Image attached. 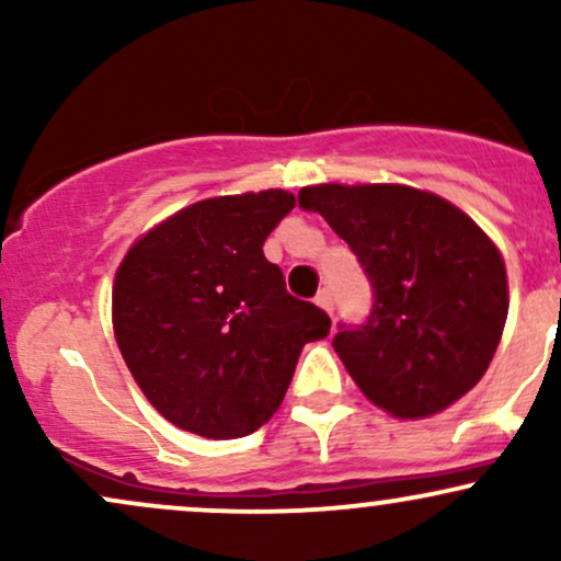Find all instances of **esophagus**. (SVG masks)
Masks as SVG:
<instances>
[{
    "instance_id": "esophagus-1",
    "label": "esophagus",
    "mask_w": 561,
    "mask_h": 561,
    "mask_svg": "<svg viewBox=\"0 0 561 561\" xmlns=\"http://www.w3.org/2000/svg\"><path fill=\"white\" fill-rule=\"evenodd\" d=\"M317 306H319V308H324V311L330 313V317H332L334 306H332V293H330V289H319V295H317Z\"/></svg>"
}]
</instances>
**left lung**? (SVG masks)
Listing matches in <instances>:
<instances>
[{
	"mask_svg": "<svg viewBox=\"0 0 561 561\" xmlns=\"http://www.w3.org/2000/svg\"><path fill=\"white\" fill-rule=\"evenodd\" d=\"M298 199L351 244L375 287L369 321L332 340L358 390L396 420H427L467 396L508 313L491 237L446 197L405 184H313Z\"/></svg>",
	"mask_w": 561,
	"mask_h": 561,
	"instance_id": "1",
	"label": "left lung"
}]
</instances>
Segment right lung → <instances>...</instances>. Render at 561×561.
Here are the masks:
<instances>
[{
    "label": "right lung",
    "mask_w": 561,
    "mask_h": 561,
    "mask_svg": "<svg viewBox=\"0 0 561 561\" xmlns=\"http://www.w3.org/2000/svg\"><path fill=\"white\" fill-rule=\"evenodd\" d=\"M293 208L285 190L197 199L145 231L115 272L121 356L184 433H255L282 405L302 345L330 334V317L293 298L263 255Z\"/></svg>",
    "instance_id": "1"
}]
</instances>
